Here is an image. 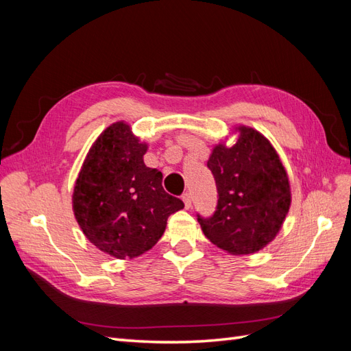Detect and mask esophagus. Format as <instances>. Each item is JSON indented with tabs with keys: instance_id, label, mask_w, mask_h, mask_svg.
<instances>
[{
	"instance_id": "esophagus-1",
	"label": "esophagus",
	"mask_w": 351,
	"mask_h": 351,
	"mask_svg": "<svg viewBox=\"0 0 351 351\" xmlns=\"http://www.w3.org/2000/svg\"><path fill=\"white\" fill-rule=\"evenodd\" d=\"M183 202H184V208L186 209L192 208V196H190V193H184L183 195Z\"/></svg>"
}]
</instances>
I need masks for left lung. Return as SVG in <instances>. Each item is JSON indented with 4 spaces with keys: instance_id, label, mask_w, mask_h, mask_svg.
Returning <instances> with one entry per match:
<instances>
[{
    "instance_id": "obj_1",
    "label": "left lung",
    "mask_w": 351,
    "mask_h": 351,
    "mask_svg": "<svg viewBox=\"0 0 351 351\" xmlns=\"http://www.w3.org/2000/svg\"><path fill=\"white\" fill-rule=\"evenodd\" d=\"M232 134L237 142L228 147ZM208 167L215 177L218 205L214 217L197 218L205 237L232 256L267 247L291 206L289 173L268 137L236 124L212 147Z\"/></svg>"
}]
</instances>
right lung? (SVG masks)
<instances>
[{
  "label": "right lung",
  "mask_w": 351,
  "mask_h": 351,
  "mask_svg": "<svg viewBox=\"0 0 351 351\" xmlns=\"http://www.w3.org/2000/svg\"><path fill=\"white\" fill-rule=\"evenodd\" d=\"M147 147L129 123H112L92 143L73 187L74 218L84 237L115 259L152 249L168 217L184 208L164 190L162 173L146 167Z\"/></svg>",
  "instance_id": "add662e5"
}]
</instances>
